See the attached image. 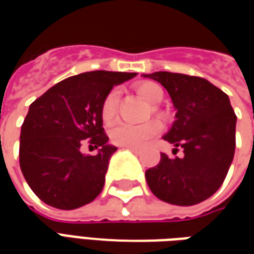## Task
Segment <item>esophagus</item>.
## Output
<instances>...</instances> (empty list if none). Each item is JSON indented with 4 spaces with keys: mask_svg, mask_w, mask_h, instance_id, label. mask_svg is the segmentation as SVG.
Masks as SVG:
<instances>
[{
    "mask_svg": "<svg viewBox=\"0 0 254 254\" xmlns=\"http://www.w3.org/2000/svg\"><path fill=\"white\" fill-rule=\"evenodd\" d=\"M127 149L132 151L133 154H140V149H138V148H127Z\"/></svg>",
    "mask_w": 254,
    "mask_h": 254,
    "instance_id": "34e87169",
    "label": "esophagus"
}]
</instances>
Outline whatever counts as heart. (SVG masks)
Masks as SVG:
<instances>
[{
	"mask_svg": "<svg viewBox=\"0 0 254 254\" xmlns=\"http://www.w3.org/2000/svg\"><path fill=\"white\" fill-rule=\"evenodd\" d=\"M137 94L149 105H159L163 99V89L159 84L152 81L138 84L136 87ZM120 94L117 89H113L110 94L106 96L103 106H102V118L105 121H111L117 114L118 109ZM160 124L158 121H151L143 125H134L127 122H117L110 130L111 141L120 147L127 148H141L149 140L155 137L160 132Z\"/></svg>",
	"mask_w": 254,
	"mask_h": 254,
	"instance_id": "heart-1",
	"label": "heart"
}]
</instances>
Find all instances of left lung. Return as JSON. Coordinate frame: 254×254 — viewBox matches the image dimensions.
Returning <instances> with one entry per match:
<instances>
[{
  "mask_svg": "<svg viewBox=\"0 0 254 254\" xmlns=\"http://www.w3.org/2000/svg\"><path fill=\"white\" fill-rule=\"evenodd\" d=\"M160 83L176 109V121L163 138L184 149L182 158L160 154L145 171L149 189L162 201L194 205L222 187L235 151L237 116L222 89L208 80L181 73L143 74Z\"/></svg>",
  "mask_w": 254,
  "mask_h": 254,
  "instance_id": "8db88e82",
  "label": "left lung"
}]
</instances>
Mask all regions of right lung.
Here are the masks:
<instances>
[{
  "label": "right lung",
  "instance_id": "obj_1",
  "mask_svg": "<svg viewBox=\"0 0 254 254\" xmlns=\"http://www.w3.org/2000/svg\"><path fill=\"white\" fill-rule=\"evenodd\" d=\"M136 74L80 73L31 103L20 133V169L42 201L58 209H74L98 197L117 151L103 132L102 106L114 85ZM84 139L98 148V154L79 151Z\"/></svg>",
  "mask_w": 254,
  "mask_h": 254
}]
</instances>
